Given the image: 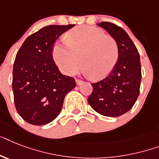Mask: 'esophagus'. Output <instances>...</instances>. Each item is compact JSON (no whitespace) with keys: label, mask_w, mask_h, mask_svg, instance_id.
<instances>
[{"label":"esophagus","mask_w":159,"mask_h":159,"mask_svg":"<svg viewBox=\"0 0 159 159\" xmlns=\"http://www.w3.org/2000/svg\"><path fill=\"white\" fill-rule=\"evenodd\" d=\"M75 82H76L77 85H81L83 83H84V81L80 80H79V79H76V80H75Z\"/></svg>","instance_id":"1"}]
</instances>
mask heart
I'll list each match as a JSON object with an SVG mask.
<instances>
[{"label": "heart", "instance_id": "heart-1", "mask_svg": "<svg viewBox=\"0 0 159 159\" xmlns=\"http://www.w3.org/2000/svg\"><path fill=\"white\" fill-rule=\"evenodd\" d=\"M52 55L64 74H75L81 61L84 71L98 80L107 76L115 68L119 59V46L112 36L106 35L100 28L80 26L66 35V41L55 42Z\"/></svg>", "mask_w": 159, "mask_h": 159}]
</instances>
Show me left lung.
Listing matches in <instances>:
<instances>
[{
  "instance_id": "obj_1",
  "label": "left lung",
  "mask_w": 159,
  "mask_h": 159,
  "mask_svg": "<svg viewBox=\"0 0 159 159\" xmlns=\"http://www.w3.org/2000/svg\"><path fill=\"white\" fill-rule=\"evenodd\" d=\"M103 27L119 46V59L112 71L102 80L92 83L89 105L100 115L118 117L129 111L140 93L141 67L140 55L134 43L122 27L102 22Z\"/></svg>"
}]
</instances>
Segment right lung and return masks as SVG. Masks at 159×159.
I'll use <instances>...</instances> for the list:
<instances>
[{"instance_id": "right-lung-1", "label": "right lung", "mask_w": 159, "mask_h": 159, "mask_svg": "<svg viewBox=\"0 0 159 159\" xmlns=\"http://www.w3.org/2000/svg\"><path fill=\"white\" fill-rule=\"evenodd\" d=\"M49 25L31 34L17 53L12 88L18 115L32 125H44L60 114L65 96L75 86L73 77L61 74L52 48L57 38L74 27Z\"/></svg>"}]
</instances>
